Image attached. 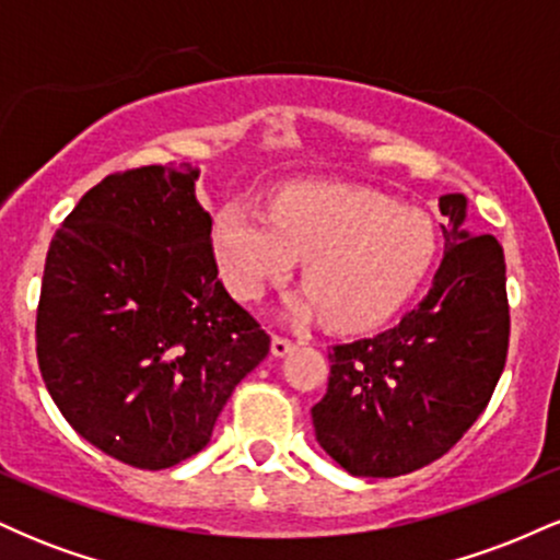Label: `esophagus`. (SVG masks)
I'll return each instance as SVG.
<instances>
[{
	"mask_svg": "<svg viewBox=\"0 0 560 560\" xmlns=\"http://www.w3.org/2000/svg\"><path fill=\"white\" fill-rule=\"evenodd\" d=\"M294 347H298V345H294L292 339H287V337H273V339H271V355H273V358H287L289 352H294Z\"/></svg>",
	"mask_w": 560,
	"mask_h": 560,
	"instance_id": "34e87169",
	"label": "esophagus"
}]
</instances>
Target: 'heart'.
<instances>
[{"mask_svg": "<svg viewBox=\"0 0 560 560\" xmlns=\"http://www.w3.org/2000/svg\"><path fill=\"white\" fill-rule=\"evenodd\" d=\"M210 242L223 284L244 302L281 284L302 258L307 287L284 300V316L326 318L334 331L355 334L387 324L419 292L440 253V229L427 210L376 189L305 182L281 189L271 215L221 205Z\"/></svg>", "mask_w": 560, "mask_h": 560, "instance_id": "obj_1", "label": "heart"}]
</instances>
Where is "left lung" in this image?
Returning <instances> with one entry per match:
<instances>
[{"mask_svg": "<svg viewBox=\"0 0 560 560\" xmlns=\"http://www.w3.org/2000/svg\"><path fill=\"white\" fill-rule=\"evenodd\" d=\"M445 258L395 329L329 352L311 408L318 445L352 477H400L442 458L490 402L508 352L503 247L468 231V199L442 195Z\"/></svg>", "mask_w": 560, "mask_h": 560, "instance_id": "left-lung-1", "label": "left lung"}]
</instances>
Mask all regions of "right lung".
Instances as JSON below:
<instances>
[{
	"instance_id": "obj_1",
	"label": "right lung",
	"mask_w": 560,
	"mask_h": 560,
	"mask_svg": "<svg viewBox=\"0 0 560 560\" xmlns=\"http://www.w3.org/2000/svg\"><path fill=\"white\" fill-rule=\"evenodd\" d=\"M199 168L102 178L57 229L36 355L60 413L128 466L171 468L210 442L271 339L218 281Z\"/></svg>"
}]
</instances>
